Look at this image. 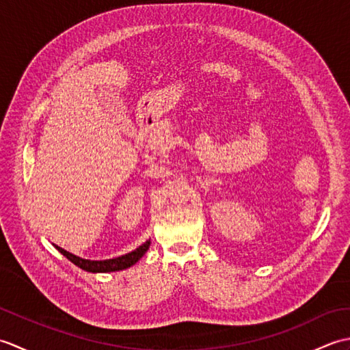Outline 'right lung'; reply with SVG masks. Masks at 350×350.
<instances>
[{"instance_id":"obj_1","label":"right lung","mask_w":350,"mask_h":350,"mask_svg":"<svg viewBox=\"0 0 350 350\" xmlns=\"http://www.w3.org/2000/svg\"><path fill=\"white\" fill-rule=\"evenodd\" d=\"M150 247V241L144 242L141 247H138L137 250H133L132 252H128L122 257L117 258H109V260H85L70 254L69 251H66L60 247H57V250L62 252L63 256L68 257L72 263H75L81 269H84L87 272H114V271H123L126 267H131L132 265H135L138 260L146 254V251Z\"/></svg>"}]
</instances>
